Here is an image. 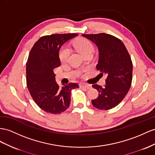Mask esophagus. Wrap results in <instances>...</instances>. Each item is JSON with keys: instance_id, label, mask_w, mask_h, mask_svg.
I'll use <instances>...</instances> for the list:
<instances>
[{"instance_id": "obj_1", "label": "esophagus", "mask_w": 155, "mask_h": 155, "mask_svg": "<svg viewBox=\"0 0 155 155\" xmlns=\"http://www.w3.org/2000/svg\"><path fill=\"white\" fill-rule=\"evenodd\" d=\"M80 87H82V88H86L87 89H90L92 87V85H90L89 84H86V83H80L79 84Z\"/></svg>"}]
</instances>
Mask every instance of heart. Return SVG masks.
Segmentation results:
<instances>
[{"mask_svg":"<svg viewBox=\"0 0 155 155\" xmlns=\"http://www.w3.org/2000/svg\"><path fill=\"white\" fill-rule=\"evenodd\" d=\"M72 46L77 51L83 56L92 54L94 50L93 44L85 38H78L72 43ZM70 54L69 50L67 47H61L59 51V59L61 63L67 61Z\"/></svg>","mask_w":155,"mask_h":155,"instance_id":"heart-1","label":"heart"}]
</instances>
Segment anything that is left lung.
Segmentation results:
<instances>
[{
    "label": "left lung",
    "instance_id": "left-lung-1",
    "mask_svg": "<svg viewBox=\"0 0 155 155\" xmlns=\"http://www.w3.org/2000/svg\"><path fill=\"white\" fill-rule=\"evenodd\" d=\"M82 35L97 46L99 61L96 69L100 71V74L107 76L104 87L92 85L98 91L99 96L92 100V104L99 109H111L123 100L132 84L133 65L130 55L124 43L111 35Z\"/></svg>",
    "mask_w": 155,
    "mask_h": 155
}]
</instances>
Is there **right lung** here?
<instances>
[{"instance_id": "1", "label": "right lung", "mask_w": 155, "mask_h": 155, "mask_svg": "<svg viewBox=\"0 0 155 155\" xmlns=\"http://www.w3.org/2000/svg\"><path fill=\"white\" fill-rule=\"evenodd\" d=\"M76 33L52 34L40 38L34 44L26 63L27 86L33 100L47 113L59 114L69 107L71 90L78 88L70 82L59 87L55 81L54 69L60 66L59 50Z\"/></svg>"}]
</instances>
